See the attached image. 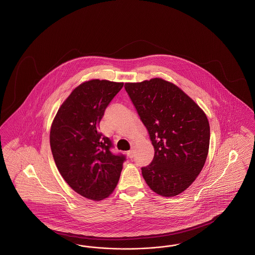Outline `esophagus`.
<instances>
[{
	"label": "esophagus",
	"mask_w": 255,
	"mask_h": 255,
	"mask_svg": "<svg viewBox=\"0 0 255 255\" xmlns=\"http://www.w3.org/2000/svg\"><path fill=\"white\" fill-rule=\"evenodd\" d=\"M127 155L130 157V158H133V156H134V152L131 150V151H128L127 152Z\"/></svg>",
	"instance_id": "esophagus-1"
}]
</instances>
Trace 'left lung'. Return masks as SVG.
Here are the masks:
<instances>
[{
    "mask_svg": "<svg viewBox=\"0 0 255 255\" xmlns=\"http://www.w3.org/2000/svg\"><path fill=\"white\" fill-rule=\"evenodd\" d=\"M124 87L154 149L153 161L141 168L146 183L162 196L181 194L200 173L208 155L210 125L205 113L162 79Z\"/></svg>",
    "mask_w": 255,
    "mask_h": 255,
    "instance_id": "obj_1",
    "label": "left lung"
}]
</instances>
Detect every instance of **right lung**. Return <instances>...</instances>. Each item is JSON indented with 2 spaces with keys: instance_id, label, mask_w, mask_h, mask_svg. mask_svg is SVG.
<instances>
[{
  "instance_id": "1",
  "label": "right lung",
  "mask_w": 255,
  "mask_h": 255,
  "mask_svg": "<svg viewBox=\"0 0 255 255\" xmlns=\"http://www.w3.org/2000/svg\"><path fill=\"white\" fill-rule=\"evenodd\" d=\"M123 82L92 80L75 88L52 123L50 146L59 172L72 189L92 200L112 194L126 156L113 153L112 140L99 132L105 109Z\"/></svg>"
}]
</instances>
